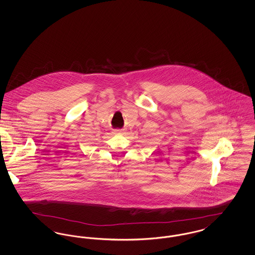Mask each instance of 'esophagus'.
<instances>
[{
    "label": "esophagus",
    "instance_id": "34e87169",
    "mask_svg": "<svg viewBox=\"0 0 255 255\" xmlns=\"http://www.w3.org/2000/svg\"><path fill=\"white\" fill-rule=\"evenodd\" d=\"M122 133H123V130L122 129H116L113 131V133H115V134H122Z\"/></svg>",
    "mask_w": 255,
    "mask_h": 255
}]
</instances>
